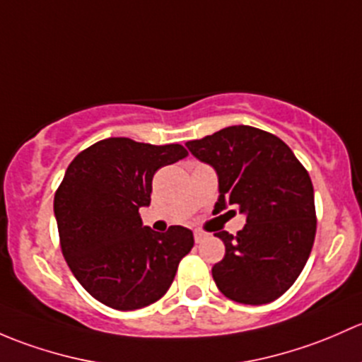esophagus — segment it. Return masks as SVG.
<instances>
[{
  "instance_id": "1",
  "label": "esophagus",
  "mask_w": 362,
  "mask_h": 362,
  "mask_svg": "<svg viewBox=\"0 0 362 362\" xmlns=\"http://www.w3.org/2000/svg\"><path fill=\"white\" fill-rule=\"evenodd\" d=\"M193 237H195V242L197 244H200V242H204L207 238V233L206 232H202V230H195V232H193Z\"/></svg>"
}]
</instances>
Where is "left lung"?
<instances>
[{
  "mask_svg": "<svg viewBox=\"0 0 362 362\" xmlns=\"http://www.w3.org/2000/svg\"><path fill=\"white\" fill-rule=\"evenodd\" d=\"M188 150L218 173L216 211L238 206L247 223L237 235L218 232L225 258L212 267V279L230 300L264 305L294 284L314 245V186L291 148L267 130L232 125Z\"/></svg>",
  "mask_w": 362,
  "mask_h": 362,
  "instance_id": "1",
  "label": "left lung"
}]
</instances>
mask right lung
Returning a JSON list of instances; mask_svg holds the SVG:
<instances>
[{
  "instance_id": "add662e5",
  "label": "right lung",
  "mask_w": 362,
  "mask_h": 362,
  "mask_svg": "<svg viewBox=\"0 0 362 362\" xmlns=\"http://www.w3.org/2000/svg\"><path fill=\"white\" fill-rule=\"evenodd\" d=\"M181 144L137 143L107 137L80 151L54 197L66 263L95 300L115 310H137L158 301L193 247V233L143 226L151 181L163 165L185 158Z\"/></svg>"
}]
</instances>
